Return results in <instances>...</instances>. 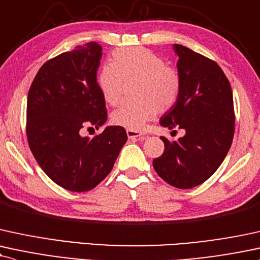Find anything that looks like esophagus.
Listing matches in <instances>:
<instances>
[{"mask_svg":"<svg viewBox=\"0 0 260 260\" xmlns=\"http://www.w3.org/2000/svg\"><path fill=\"white\" fill-rule=\"evenodd\" d=\"M127 136L129 139H139V140L145 139V134L134 129H127Z\"/></svg>","mask_w":260,"mask_h":260,"instance_id":"1","label":"esophagus"}]
</instances>
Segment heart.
I'll list each match as a JSON object with an SVG mask.
<instances>
[{
  "label": "heart",
  "mask_w": 260,
  "mask_h": 260,
  "mask_svg": "<svg viewBox=\"0 0 260 260\" xmlns=\"http://www.w3.org/2000/svg\"><path fill=\"white\" fill-rule=\"evenodd\" d=\"M137 77L134 87L137 100L124 102L112 112L116 126L142 129L158 111H166L177 102L180 90L179 76L173 69L165 67L160 57L142 47L118 49L111 62L102 68L98 83L105 100L116 104L120 99L123 79Z\"/></svg>",
  "instance_id": "b5f03b06"
}]
</instances>
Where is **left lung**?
Listing matches in <instances>:
<instances>
[{
  "instance_id": "1",
  "label": "left lung",
  "mask_w": 260,
  "mask_h": 260,
  "mask_svg": "<svg viewBox=\"0 0 260 260\" xmlns=\"http://www.w3.org/2000/svg\"><path fill=\"white\" fill-rule=\"evenodd\" d=\"M173 51L180 90L160 124L185 134L172 142L161 137L165 151L152 166L170 185L191 189L207 180L229 151L235 128L233 90L217 62L181 45H173Z\"/></svg>"
}]
</instances>
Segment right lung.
Here are the masks:
<instances>
[{
  "instance_id": "add662e5",
  "label": "right lung",
  "mask_w": 260,
  "mask_h": 260,
  "mask_svg": "<svg viewBox=\"0 0 260 260\" xmlns=\"http://www.w3.org/2000/svg\"><path fill=\"white\" fill-rule=\"evenodd\" d=\"M103 47H75L41 67L29 89L26 136L37 164L51 179L75 192L88 191L110 173L127 133L108 126L94 138L82 128L106 122L105 98L96 73ZM92 128V127H90Z\"/></svg>"
}]
</instances>
